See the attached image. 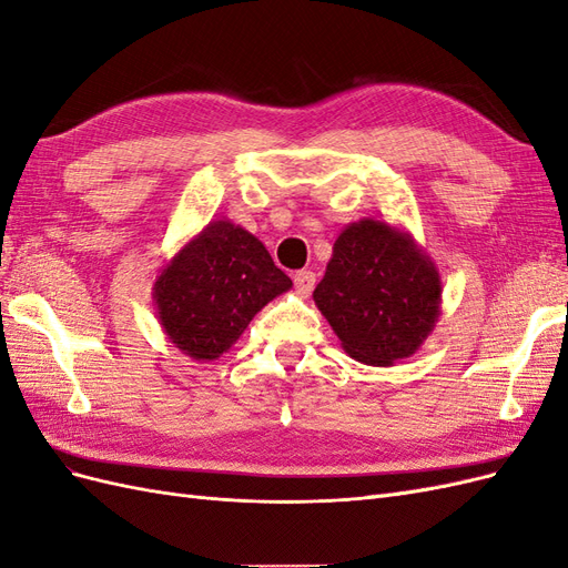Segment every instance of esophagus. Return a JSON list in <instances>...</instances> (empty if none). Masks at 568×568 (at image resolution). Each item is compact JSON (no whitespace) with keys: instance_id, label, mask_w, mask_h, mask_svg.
Returning <instances> with one entry per match:
<instances>
[{"instance_id":"34e87169","label":"esophagus","mask_w":568,"mask_h":568,"mask_svg":"<svg viewBox=\"0 0 568 568\" xmlns=\"http://www.w3.org/2000/svg\"><path fill=\"white\" fill-rule=\"evenodd\" d=\"M294 284L301 296H307L315 288V274L311 270H301L294 274Z\"/></svg>"}]
</instances>
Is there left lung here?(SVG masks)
<instances>
[{
    "label": "left lung",
    "instance_id": "1",
    "mask_svg": "<svg viewBox=\"0 0 568 568\" xmlns=\"http://www.w3.org/2000/svg\"><path fill=\"white\" fill-rule=\"evenodd\" d=\"M443 282L407 230L379 217L336 236L313 301L357 363L388 367L415 355L440 317Z\"/></svg>",
    "mask_w": 568,
    "mask_h": 568
}]
</instances>
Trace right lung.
<instances>
[{"instance_id":"obj_1","label":"right lung","mask_w":568,"mask_h":568,"mask_svg":"<svg viewBox=\"0 0 568 568\" xmlns=\"http://www.w3.org/2000/svg\"><path fill=\"white\" fill-rule=\"evenodd\" d=\"M291 286L261 239L220 217L161 267L151 296L168 341L196 363H209Z\"/></svg>"}]
</instances>
